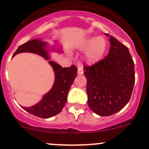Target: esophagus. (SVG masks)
Masks as SVG:
<instances>
[{
    "mask_svg": "<svg viewBox=\"0 0 149 149\" xmlns=\"http://www.w3.org/2000/svg\"><path fill=\"white\" fill-rule=\"evenodd\" d=\"M78 73L80 75L83 74L84 70H83V68H82V67H79V68H78Z\"/></svg>",
    "mask_w": 149,
    "mask_h": 149,
    "instance_id": "obj_1",
    "label": "esophagus"
}]
</instances>
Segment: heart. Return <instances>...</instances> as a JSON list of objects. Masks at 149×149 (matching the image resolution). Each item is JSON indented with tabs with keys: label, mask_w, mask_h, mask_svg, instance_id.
<instances>
[{
	"label": "heart",
	"mask_w": 149,
	"mask_h": 149,
	"mask_svg": "<svg viewBox=\"0 0 149 149\" xmlns=\"http://www.w3.org/2000/svg\"><path fill=\"white\" fill-rule=\"evenodd\" d=\"M81 48H88L85 53V61L89 64L97 63L102 59L107 49V44L103 37H91L84 40L81 45Z\"/></svg>",
	"instance_id": "heart-1"
}]
</instances>
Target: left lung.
<instances>
[{"label": "left lung", "instance_id": "obj_1", "mask_svg": "<svg viewBox=\"0 0 149 149\" xmlns=\"http://www.w3.org/2000/svg\"><path fill=\"white\" fill-rule=\"evenodd\" d=\"M109 37L108 55L84 68L88 107L100 116L121 110L130 100L135 84L134 63L128 48L112 36Z\"/></svg>", "mask_w": 149, "mask_h": 149}]
</instances>
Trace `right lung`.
I'll return each instance as SVG.
<instances>
[{
    "instance_id": "right-lung-1",
    "label": "right lung",
    "mask_w": 149,
    "mask_h": 149,
    "mask_svg": "<svg viewBox=\"0 0 149 149\" xmlns=\"http://www.w3.org/2000/svg\"><path fill=\"white\" fill-rule=\"evenodd\" d=\"M46 42L39 39L30 40L18 47L13 57L21 52H33L48 59V53L45 49ZM55 71V79L53 86L45 94L42 100L30 107H23L26 112L41 118H49L60 113L67 101L68 93L77 76V68L72 65L69 68H62L53 61H49Z\"/></svg>"
}]
</instances>
